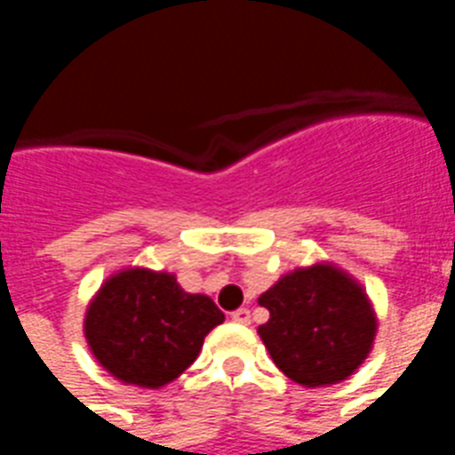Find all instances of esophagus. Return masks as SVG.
<instances>
[{"label": "esophagus", "mask_w": 455, "mask_h": 455, "mask_svg": "<svg viewBox=\"0 0 455 455\" xmlns=\"http://www.w3.org/2000/svg\"><path fill=\"white\" fill-rule=\"evenodd\" d=\"M231 322H234V324H251V312H248L246 307H241V309H236V312H234V315H231Z\"/></svg>", "instance_id": "1"}]
</instances>
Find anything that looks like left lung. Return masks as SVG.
Wrapping results in <instances>:
<instances>
[{
	"mask_svg": "<svg viewBox=\"0 0 455 455\" xmlns=\"http://www.w3.org/2000/svg\"><path fill=\"white\" fill-rule=\"evenodd\" d=\"M270 319L258 326L270 358L290 380L329 387L368 358L378 316L368 292L336 263L295 267L258 297Z\"/></svg>",
	"mask_w": 455,
	"mask_h": 455,
	"instance_id": "1",
	"label": "left lung"
}]
</instances>
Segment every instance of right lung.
<instances>
[{
	"instance_id": "add662e5",
	"label": "right lung",
	"mask_w": 455,
	"mask_h": 455,
	"mask_svg": "<svg viewBox=\"0 0 455 455\" xmlns=\"http://www.w3.org/2000/svg\"><path fill=\"white\" fill-rule=\"evenodd\" d=\"M224 322L207 295H189L165 270L129 266L107 277L84 312V339L112 378L158 390L180 378Z\"/></svg>"
}]
</instances>
